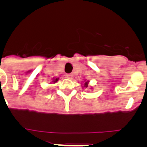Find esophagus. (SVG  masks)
Instances as JSON below:
<instances>
[{
  "label": "esophagus",
  "mask_w": 147,
  "mask_h": 147,
  "mask_svg": "<svg viewBox=\"0 0 147 147\" xmlns=\"http://www.w3.org/2000/svg\"><path fill=\"white\" fill-rule=\"evenodd\" d=\"M65 76L67 79L71 80V79H73V77H74V74H67L65 75Z\"/></svg>",
  "instance_id": "1"
}]
</instances>
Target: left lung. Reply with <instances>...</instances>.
<instances>
[{"instance_id":"left-lung-1","label":"left lung","mask_w":147,"mask_h":147,"mask_svg":"<svg viewBox=\"0 0 147 147\" xmlns=\"http://www.w3.org/2000/svg\"><path fill=\"white\" fill-rule=\"evenodd\" d=\"M88 85H89V81H86V80H85V82H84V85H83V88H88ZM92 89V88H91Z\"/></svg>"}]
</instances>
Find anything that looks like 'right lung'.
Returning a JSON list of instances; mask_svg holds the SVG:
<instances>
[{"label":"right lung","instance_id":"1","mask_svg":"<svg viewBox=\"0 0 147 147\" xmlns=\"http://www.w3.org/2000/svg\"><path fill=\"white\" fill-rule=\"evenodd\" d=\"M58 80H59V78H53V79H52V82H53L54 84V83L57 82Z\"/></svg>","mask_w":147,"mask_h":147}]
</instances>
